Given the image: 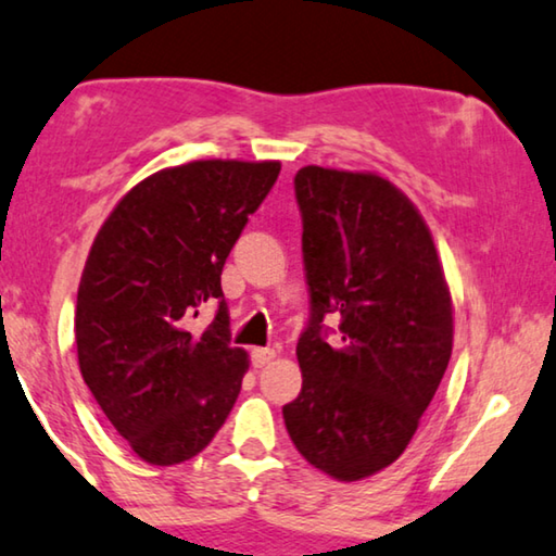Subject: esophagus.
I'll return each instance as SVG.
<instances>
[{
	"mask_svg": "<svg viewBox=\"0 0 556 556\" xmlns=\"http://www.w3.org/2000/svg\"><path fill=\"white\" fill-rule=\"evenodd\" d=\"M273 358H276V349H253L251 352V364L256 368L270 364Z\"/></svg>",
	"mask_w": 556,
	"mask_h": 556,
	"instance_id": "34e87169",
	"label": "esophagus"
}]
</instances>
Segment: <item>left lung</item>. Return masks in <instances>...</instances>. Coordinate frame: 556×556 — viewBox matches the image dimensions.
Here are the masks:
<instances>
[{
	"label": "left lung",
	"instance_id": "left-lung-1",
	"mask_svg": "<svg viewBox=\"0 0 556 556\" xmlns=\"http://www.w3.org/2000/svg\"><path fill=\"white\" fill-rule=\"evenodd\" d=\"M295 200L309 319L298 339L303 391L283 420L315 469L358 481L405 452L440 388L454 337L450 288L420 212L381 175L307 165Z\"/></svg>",
	"mask_w": 556,
	"mask_h": 556
}]
</instances>
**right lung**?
<instances>
[{
	"mask_svg": "<svg viewBox=\"0 0 556 556\" xmlns=\"http://www.w3.org/2000/svg\"><path fill=\"white\" fill-rule=\"evenodd\" d=\"M278 173V161L165 168L126 192L97 233L77 288V362L143 462L192 459L237 403L249 362L231 346L222 268ZM212 302L218 313L200 330L193 317Z\"/></svg>",
	"mask_w": 556,
	"mask_h": 556,
	"instance_id": "obj_1",
	"label": "right lung"
}]
</instances>
